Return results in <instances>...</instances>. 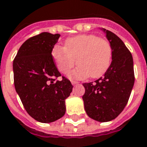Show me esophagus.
Here are the masks:
<instances>
[{"mask_svg": "<svg viewBox=\"0 0 147 147\" xmlns=\"http://www.w3.org/2000/svg\"><path fill=\"white\" fill-rule=\"evenodd\" d=\"M71 83L72 85H77V84H78V82H76V81H71Z\"/></svg>", "mask_w": 147, "mask_h": 147, "instance_id": "obj_1", "label": "esophagus"}]
</instances>
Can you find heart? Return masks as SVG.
Wrapping results in <instances>:
<instances>
[{"label": "heart", "mask_w": 147, "mask_h": 147, "mask_svg": "<svg viewBox=\"0 0 147 147\" xmlns=\"http://www.w3.org/2000/svg\"><path fill=\"white\" fill-rule=\"evenodd\" d=\"M53 58L58 70L64 74L70 71L74 79H85L90 76L98 78L108 69L112 60V47L108 41L94 34H84L69 38L65 45L53 49Z\"/></svg>", "instance_id": "1"}]
</instances>
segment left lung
I'll return each mask as SVG.
<instances>
[{
  "label": "left lung",
  "instance_id": "8db88e82",
  "mask_svg": "<svg viewBox=\"0 0 147 147\" xmlns=\"http://www.w3.org/2000/svg\"><path fill=\"white\" fill-rule=\"evenodd\" d=\"M112 47V61L105 74L94 82L84 83L82 96L87 115L100 122L116 118L128 102L134 83L133 57L123 41L102 29Z\"/></svg>",
  "mask_w": 147,
  "mask_h": 147
}]
</instances>
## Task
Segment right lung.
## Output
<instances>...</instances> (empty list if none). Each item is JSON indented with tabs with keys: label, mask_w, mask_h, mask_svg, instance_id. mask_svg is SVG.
Wrapping results in <instances>:
<instances>
[{
	"label": "right lung",
	"mask_w": 147,
	"mask_h": 147,
	"mask_svg": "<svg viewBox=\"0 0 147 147\" xmlns=\"http://www.w3.org/2000/svg\"><path fill=\"white\" fill-rule=\"evenodd\" d=\"M60 34L44 32L21 45L13 63L15 90L27 113L42 123L61 118L65 113V99L73 86L62 77L52 57Z\"/></svg>",
	"instance_id": "1"
}]
</instances>
